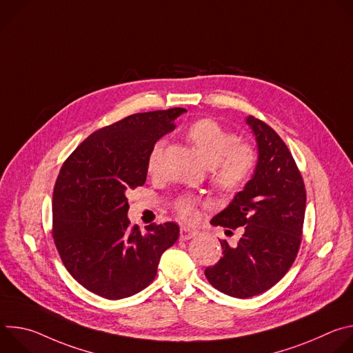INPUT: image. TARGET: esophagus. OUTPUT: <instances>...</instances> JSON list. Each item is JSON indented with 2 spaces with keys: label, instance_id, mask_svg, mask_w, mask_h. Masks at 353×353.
Segmentation results:
<instances>
[{
  "label": "esophagus",
  "instance_id": "1",
  "mask_svg": "<svg viewBox=\"0 0 353 353\" xmlns=\"http://www.w3.org/2000/svg\"><path fill=\"white\" fill-rule=\"evenodd\" d=\"M198 234L196 230H192V229H188V228H181L180 229V239L181 240H190L192 237H195Z\"/></svg>",
  "mask_w": 353,
  "mask_h": 353
}]
</instances>
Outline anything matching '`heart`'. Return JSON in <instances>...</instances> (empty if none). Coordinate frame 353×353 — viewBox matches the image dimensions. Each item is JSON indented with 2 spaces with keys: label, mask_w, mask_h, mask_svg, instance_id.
<instances>
[{
  "label": "heart",
  "mask_w": 353,
  "mask_h": 353,
  "mask_svg": "<svg viewBox=\"0 0 353 353\" xmlns=\"http://www.w3.org/2000/svg\"><path fill=\"white\" fill-rule=\"evenodd\" d=\"M187 139L194 145L205 165L212 168V180L225 191L240 188L254 170L257 157L247 143H237L236 134L225 130L211 119L194 121L187 128ZM163 143L157 142L148 155L146 170L155 174L159 166ZM196 201L191 195L180 196L174 203L179 216L187 222L195 218Z\"/></svg>",
  "instance_id": "b5f03b06"
}]
</instances>
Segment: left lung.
I'll use <instances>...</instances> for the list:
<instances>
[{
	"label": "left lung",
	"instance_id": "obj_1",
	"mask_svg": "<svg viewBox=\"0 0 353 353\" xmlns=\"http://www.w3.org/2000/svg\"><path fill=\"white\" fill-rule=\"evenodd\" d=\"M245 123L257 142L254 173L211 219L214 226L243 228V236L237 244L219 240L223 257L205 270L214 288L239 299L268 290L289 271L300 247L306 211L305 183L285 142L253 116Z\"/></svg>",
	"mask_w": 353,
	"mask_h": 353
}]
</instances>
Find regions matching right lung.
<instances>
[{
  "instance_id": "obj_1",
  "label": "right lung",
  "mask_w": 353,
  "mask_h": 353,
  "mask_svg": "<svg viewBox=\"0 0 353 353\" xmlns=\"http://www.w3.org/2000/svg\"><path fill=\"white\" fill-rule=\"evenodd\" d=\"M181 108L131 114L89 135L64 162L53 192V237L63 264L88 290L119 300L152 282L179 225L131 226L127 190L146 180L150 149Z\"/></svg>"
}]
</instances>
